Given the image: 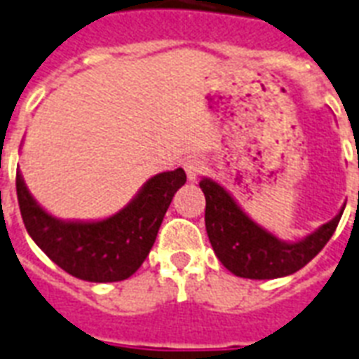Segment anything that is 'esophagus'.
Here are the masks:
<instances>
[{
    "mask_svg": "<svg viewBox=\"0 0 359 359\" xmlns=\"http://www.w3.org/2000/svg\"><path fill=\"white\" fill-rule=\"evenodd\" d=\"M183 166H185V172H187V177L191 182H194L196 177L202 176L205 172V168H208L204 161L200 159V157H189Z\"/></svg>",
    "mask_w": 359,
    "mask_h": 359,
    "instance_id": "obj_1",
    "label": "esophagus"
}]
</instances>
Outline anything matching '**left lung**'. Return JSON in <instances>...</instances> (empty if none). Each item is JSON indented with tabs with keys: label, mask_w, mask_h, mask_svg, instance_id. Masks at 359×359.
Segmentation results:
<instances>
[{
	"label": "left lung",
	"mask_w": 359,
	"mask_h": 359,
	"mask_svg": "<svg viewBox=\"0 0 359 359\" xmlns=\"http://www.w3.org/2000/svg\"><path fill=\"white\" fill-rule=\"evenodd\" d=\"M205 230L217 258L229 271L245 279H277L296 273L324 249L343 211L298 243H285L252 223L219 183L204 177Z\"/></svg>",
	"instance_id": "left-lung-1"
}]
</instances>
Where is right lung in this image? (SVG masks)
Segmentation results:
<instances>
[{"label": "right lung", "instance_id": "right-lung-1", "mask_svg": "<svg viewBox=\"0 0 359 359\" xmlns=\"http://www.w3.org/2000/svg\"><path fill=\"white\" fill-rule=\"evenodd\" d=\"M185 182L183 168L157 174L127 208L97 223H63L48 215L33 200L20 172L16 196L27 234L52 262L76 279L116 283L130 277L146 260L172 196Z\"/></svg>", "mask_w": 359, "mask_h": 359}]
</instances>
